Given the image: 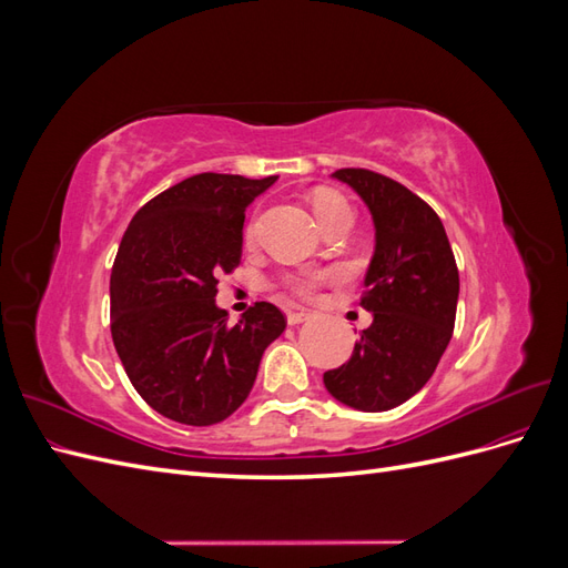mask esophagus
I'll use <instances>...</instances> for the list:
<instances>
[{"instance_id": "34e87169", "label": "esophagus", "mask_w": 568, "mask_h": 568, "mask_svg": "<svg viewBox=\"0 0 568 568\" xmlns=\"http://www.w3.org/2000/svg\"><path fill=\"white\" fill-rule=\"evenodd\" d=\"M307 317H311V313L303 311V307H288V313H286V322H288L291 326H296V324L305 322Z\"/></svg>"}]
</instances>
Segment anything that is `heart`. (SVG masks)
<instances>
[{"instance_id": "1", "label": "heart", "mask_w": 568, "mask_h": 568, "mask_svg": "<svg viewBox=\"0 0 568 568\" xmlns=\"http://www.w3.org/2000/svg\"><path fill=\"white\" fill-rule=\"evenodd\" d=\"M313 205H315V215L324 227H329L332 222L338 220V217H351V209H348L346 199L338 196V194H332V192L317 194ZM255 234H257L255 222H248L246 232H244L246 244L255 242ZM338 277H341V272L334 270V267H329V270H298V272L282 274L277 286L288 291V294H294V296L313 298L320 291V286H324L326 282H334Z\"/></svg>"}]
</instances>
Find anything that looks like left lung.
Masks as SVG:
<instances>
[{
  "instance_id": "obj_1",
  "label": "left lung",
  "mask_w": 568,
  "mask_h": 568,
  "mask_svg": "<svg viewBox=\"0 0 568 568\" xmlns=\"http://www.w3.org/2000/svg\"><path fill=\"white\" fill-rule=\"evenodd\" d=\"M369 205L376 251L359 305L374 315L348 363L324 372L336 400L386 412L424 388L455 329L459 272L436 211L407 186L365 168H341Z\"/></svg>"
}]
</instances>
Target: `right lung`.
I'll list each match as a JSON object with an SVG mask.
<instances>
[{"instance_id":"add662e5","label":"right lung","mask_w":568,"mask_h":568,"mask_svg":"<svg viewBox=\"0 0 568 568\" xmlns=\"http://www.w3.org/2000/svg\"><path fill=\"white\" fill-rule=\"evenodd\" d=\"M277 175L201 173L134 213L111 270V336L134 390L159 415L211 426L253 388L270 343L286 329L257 301L236 324L215 305L217 277L242 263L248 203Z\"/></svg>"}]
</instances>
